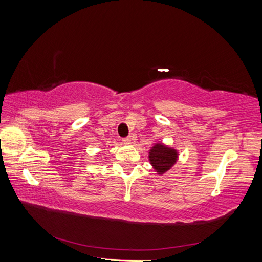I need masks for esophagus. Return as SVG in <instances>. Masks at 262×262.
<instances>
[{"label":"esophagus","mask_w":262,"mask_h":262,"mask_svg":"<svg viewBox=\"0 0 262 262\" xmlns=\"http://www.w3.org/2000/svg\"><path fill=\"white\" fill-rule=\"evenodd\" d=\"M131 140H132L131 137H126V138L123 139V142H124L125 144H130L131 143Z\"/></svg>","instance_id":"34e87169"}]
</instances>
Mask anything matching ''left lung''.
Here are the masks:
<instances>
[{"mask_svg": "<svg viewBox=\"0 0 262 262\" xmlns=\"http://www.w3.org/2000/svg\"><path fill=\"white\" fill-rule=\"evenodd\" d=\"M149 162L158 173H164L169 170L177 161V150L163 145L155 144L149 150Z\"/></svg>", "mask_w": 262, "mask_h": 262, "instance_id": "obj_1", "label": "left lung"}]
</instances>
